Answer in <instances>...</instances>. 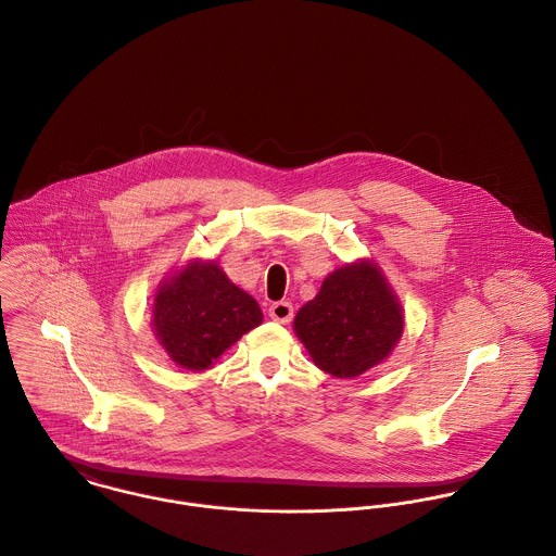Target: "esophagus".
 Wrapping results in <instances>:
<instances>
[{"label":"esophagus","instance_id":"obj_1","mask_svg":"<svg viewBox=\"0 0 556 556\" xmlns=\"http://www.w3.org/2000/svg\"><path fill=\"white\" fill-rule=\"evenodd\" d=\"M269 317L278 324H289L293 319V304L291 302H274L269 306Z\"/></svg>","mask_w":556,"mask_h":556}]
</instances>
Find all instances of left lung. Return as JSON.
<instances>
[{
  "label": "left lung",
  "instance_id": "1",
  "mask_svg": "<svg viewBox=\"0 0 556 556\" xmlns=\"http://www.w3.org/2000/svg\"><path fill=\"white\" fill-rule=\"evenodd\" d=\"M293 328L319 369L352 379L390 356L403 334V311L381 269L358 261L324 280Z\"/></svg>",
  "mask_w": 556,
  "mask_h": 556
}]
</instances>
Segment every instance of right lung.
Masks as SVG:
<instances>
[{
    "instance_id": "add662e5",
    "label": "right lung",
    "mask_w": 556,
    "mask_h": 556,
    "mask_svg": "<svg viewBox=\"0 0 556 556\" xmlns=\"http://www.w3.org/2000/svg\"><path fill=\"white\" fill-rule=\"evenodd\" d=\"M261 321L256 300L232 285L213 261L187 263L160 285L153 304L160 345L187 370L208 369Z\"/></svg>"
}]
</instances>
